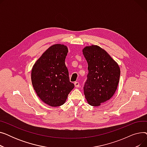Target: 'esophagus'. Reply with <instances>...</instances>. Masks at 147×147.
<instances>
[{
    "mask_svg": "<svg viewBox=\"0 0 147 147\" xmlns=\"http://www.w3.org/2000/svg\"><path fill=\"white\" fill-rule=\"evenodd\" d=\"M74 86L76 88H79V86H80V83L78 82H76L74 83Z\"/></svg>",
    "mask_w": 147,
    "mask_h": 147,
    "instance_id": "esophagus-1",
    "label": "esophagus"
}]
</instances>
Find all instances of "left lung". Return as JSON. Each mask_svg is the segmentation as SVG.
<instances>
[{
	"label": "left lung",
	"instance_id": "obj_1",
	"mask_svg": "<svg viewBox=\"0 0 147 147\" xmlns=\"http://www.w3.org/2000/svg\"><path fill=\"white\" fill-rule=\"evenodd\" d=\"M83 54L88 64L84 94L89 105L99 106L114 94L119 82V65L105 50L97 45L86 46Z\"/></svg>",
	"mask_w": 147,
	"mask_h": 147
}]
</instances>
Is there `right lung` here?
Here are the masks:
<instances>
[{"instance_id": "add662e5", "label": "right lung", "mask_w": 147, "mask_h": 147, "mask_svg": "<svg viewBox=\"0 0 147 147\" xmlns=\"http://www.w3.org/2000/svg\"><path fill=\"white\" fill-rule=\"evenodd\" d=\"M66 46H51L38 58L32 69V82L37 96L51 107H58L66 101L74 84L69 82L65 59Z\"/></svg>"}]
</instances>
